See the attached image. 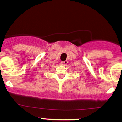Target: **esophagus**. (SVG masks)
Masks as SVG:
<instances>
[{"instance_id": "obj_1", "label": "esophagus", "mask_w": 122, "mask_h": 122, "mask_svg": "<svg viewBox=\"0 0 122 122\" xmlns=\"http://www.w3.org/2000/svg\"><path fill=\"white\" fill-rule=\"evenodd\" d=\"M67 63H68V61H61V65H63V66H66V65H67Z\"/></svg>"}]
</instances>
